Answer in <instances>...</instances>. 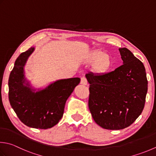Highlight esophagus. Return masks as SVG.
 <instances>
[{"mask_svg":"<svg viewBox=\"0 0 156 156\" xmlns=\"http://www.w3.org/2000/svg\"><path fill=\"white\" fill-rule=\"evenodd\" d=\"M80 84L82 85H87V80L85 77H82L80 80Z\"/></svg>","mask_w":156,"mask_h":156,"instance_id":"esophagus-1","label":"esophagus"}]
</instances>
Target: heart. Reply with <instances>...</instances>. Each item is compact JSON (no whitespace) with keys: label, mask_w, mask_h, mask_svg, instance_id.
<instances>
[{"label":"heart","mask_w":156,"mask_h":156,"mask_svg":"<svg viewBox=\"0 0 156 156\" xmlns=\"http://www.w3.org/2000/svg\"><path fill=\"white\" fill-rule=\"evenodd\" d=\"M85 63L93 65V71L99 74L108 72L112 66V57L102 51H95L90 53L85 59Z\"/></svg>","instance_id":"1"}]
</instances>
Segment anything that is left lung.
I'll return each instance as SVG.
<instances>
[{"label": "left lung", "instance_id": "left-lung-1", "mask_svg": "<svg viewBox=\"0 0 156 156\" xmlns=\"http://www.w3.org/2000/svg\"><path fill=\"white\" fill-rule=\"evenodd\" d=\"M123 65L103 74L88 73V108L94 122L105 129L132 124L144 108L147 80L143 63L126 48H120Z\"/></svg>", "mask_w": 156, "mask_h": 156}]
</instances>
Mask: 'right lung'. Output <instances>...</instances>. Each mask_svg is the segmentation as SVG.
<instances>
[{
    "instance_id": "obj_1",
    "label": "right lung",
    "mask_w": 156,
    "mask_h": 156,
    "mask_svg": "<svg viewBox=\"0 0 156 156\" xmlns=\"http://www.w3.org/2000/svg\"><path fill=\"white\" fill-rule=\"evenodd\" d=\"M34 51V48H30L15 61L9 78V99L15 114L24 124L34 129H47L62 119L66 101L80 79L58 80L36 91L24 75V66Z\"/></svg>"
}]
</instances>
